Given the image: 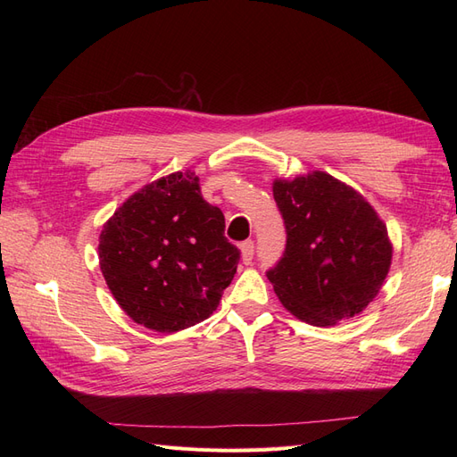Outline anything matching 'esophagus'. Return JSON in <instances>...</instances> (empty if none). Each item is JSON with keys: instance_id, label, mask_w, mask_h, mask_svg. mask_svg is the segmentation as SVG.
I'll list each match as a JSON object with an SVG mask.
<instances>
[{"instance_id": "1", "label": "esophagus", "mask_w": 457, "mask_h": 457, "mask_svg": "<svg viewBox=\"0 0 457 457\" xmlns=\"http://www.w3.org/2000/svg\"><path fill=\"white\" fill-rule=\"evenodd\" d=\"M253 250H255V245H253L252 240H245V242L240 244V252H242V262H244V265H252Z\"/></svg>"}]
</instances>
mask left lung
<instances>
[{"label": "left lung", "mask_w": 457, "mask_h": 457, "mask_svg": "<svg viewBox=\"0 0 457 457\" xmlns=\"http://www.w3.org/2000/svg\"><path fill=\"white\" fill-rule=\"evenodd\" d=\"M272 195L287 238L267 278L282 305L312 326L361 314L379 294L393 261L376 210L326 171L274 179Z\"/></svg>", "instance_id": "left-lung-1"}]
</instances>
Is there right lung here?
<instances>
[{
	"label": "right lung",
	"mask_w": 457,
	"mask_h": 457,
	"mask_svg": "<svg viewBox=\"0 0 457 457\" xmlns=\"http://www.w3.org/2000/svg\"><path fill=\"white\" fill-rule=\"evenodd\" d=\"M238 261V247L225 238L223 212L202 198L190 170L137 190L99 237L110 294L133 322L160 334L210 318Z\"/></svg>",
	"instance_id": "obj_1"
}]
</instances>
